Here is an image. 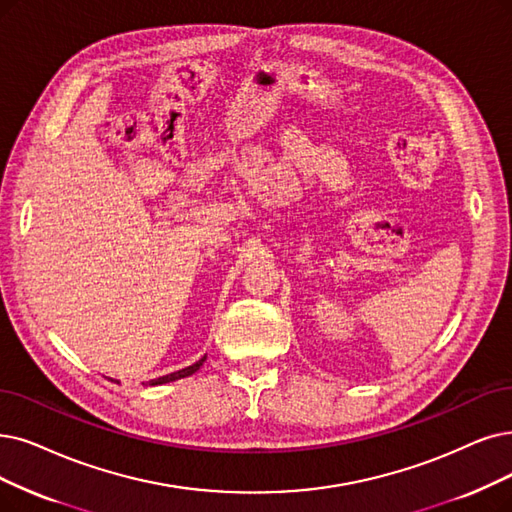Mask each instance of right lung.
<instances>
[{
	"label": "right lung",
	"instance_id": "add662e5",
	"mask_svg": "<svg viewBox=\"0 0 512 512\" xmlns=\"http://www.w3.org/2000/svg\"><path fill=\"white\" fill-rule=\"evenodd\" d=\"M203 361H206V357H201L199 361H195L193 365H189V367H185V370H178V372H172V374H168V376H161V378H155V380H151L149 382V386H157V384H168V382H174V380H180V378H187V376H191V374H195L199 367L203 365Z\"/></svg>",
	"mask_w": 512,
	"mask_h": 512
}]
</instances>
